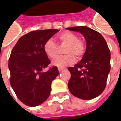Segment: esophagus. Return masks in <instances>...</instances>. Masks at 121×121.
I'll use <instances>...</instances> for the list:
<instances>
[{"label":"esophagus","instance_id":"34e87169","mask_svg":"<svg viewBox=\"0 0 121 121\" xmlns=\"http://www.w3.org/2000/svg\"><path fill=\"white\" fill-rule=\"evenodd\" d=\"M63 69H64V68H61V67H58V71H63Z\"/></svg>","mask_w":121,"mask_h":121}]
</instances>
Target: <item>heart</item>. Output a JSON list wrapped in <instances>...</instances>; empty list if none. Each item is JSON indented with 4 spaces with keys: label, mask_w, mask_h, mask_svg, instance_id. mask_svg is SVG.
I'll use <instances>...</instances> for the list:
<instances>
[{
    "label": "heart",
    "mask_w": 121,
    "mask_h": 121,
    "mask_svg": "<svg viewBox=\"0 0 121 121\" xmlns=\"http://www.w3.org/2000/svg\"><path fill=\"white\" fill-rule=\"evenodd\" d=\"M58 40L61 45H66L64 53L65 55L60 56L54 60L52 64L54 66L63 68L67 65H73L76 56L81 58L86 52V45L84 41L79 39L78 36L73 32L65 31L58 35ZM45 54L50 58H55L58 52V47L56 43L52 39L47 40L43 45Z\"/></svg>",
    "instance_id": "obj_1"
}]
</instances>
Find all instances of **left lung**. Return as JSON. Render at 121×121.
Wrapping results in <instances>:
<instances>
[{"mask_svg":"<svg viewBox=\"0 0 121 121\" xmlns=\"http://www.w3.org/2000/svg\"><path fill=\"white\" fill-rule=\"evenodd\" d=\"M69 30L81 33L86 40V50L82 60L69 67V91L83 100L95 99L104 91L110 71V50L99 32L87 26H74Z\"/></svg>","mask_w":121,"mask_h":121,"instance_id":"obj_1","label":"left lung"}]
</instances>
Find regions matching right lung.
Returning <instances> with one entry per match:
<instances>
[{
	"mask_svg": "<svg viewBox=\"0 0 121 121\" xmlns=\"http://www.w3.org/2000/svg\"><path fill=\"white\" fill-rule=\"evenodd\" d=\"M59 30H35L22 35L13 48L8 61L10 84L17 98L26 106H39L50 95L57 67L43 70L50 63L43 50L45 43Z\"/></svg>",
	"mask_w": 121,
	"mask_h": 121,
	"instance_id": "1",
	"label": "right lung"
}]
</instances>
